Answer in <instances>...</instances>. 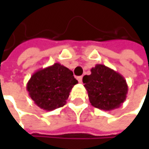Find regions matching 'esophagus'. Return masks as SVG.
Returning <instances> with one entry per match:
<instances>
[{
    "label": "esophagus",
    "instance_id": "34e87169",
    "mask_svg": "<svg viewBox=\"0 0 149 149\" xmlns=\"http://www.w3.org/2000/svg\"><path fill=\"white\" fill-rule=\"evenodd\" d=\"M82 79H83V77H82V76H78L77 77L78 81H79V83H82Z\"/></svg>",
    "mask_w": 149,
    "mask_h": 149
}]
</instances>
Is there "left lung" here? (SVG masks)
Returning <instances> with one entry per match:
<instances>
[{
    "label": "left lung",
    "instance_id": "obj_1",
    "mask_svg": "<svg viewBox=\"0 0 149 149\" xmlns=\"http://www.w3.org/2000/svg\"><path fill=\"white\" fill-rule=\"evenodd\" d=\"M83 83L91 105L104 111L119 108L126 100L128 84L122 74L104 65H96Z\"/></svg>",
    "mask_w": 149,
    "mask_h": 149
}]
</instances>
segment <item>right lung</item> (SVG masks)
Instances as JSON below:
<instances>
[{
	"mask_svg": "<svg viewBox=\"0 0 149 149\" xmlns=\"http://www.w3.org/2000/svg\"><path fill=\"white\" fill-rule=\"evenodd\" d=\"M76 84L78 81L70 70L55 63L35 72L27 83L26 89L38 107L52 111L65 104Z\"/></svg>",
	"mask_w": 149,
	"mask_h": 149,
	"instance_id": "right-lung-1",
	"label": "right lung"
}]
</instances>
